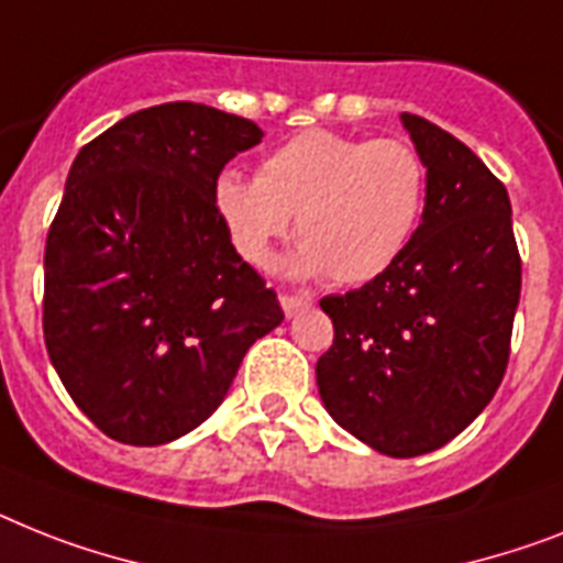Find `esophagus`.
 Returning <instances> with one entry per match:
<instances>
[{
  "mask_svg": "<svg viewBox=\"0 0 563 563\" xmlns=\"http://www.w3.org/2000/svg\"><path fill=\"white\" fill-rule=\"evenodd\" d=\"M278 305H282V310H285L287 319H292V316L301 313V310L308 308L310 301L305 299V296H287V292H282V296H278Z\"/></svg>",
  "mask_w": 563,
  "mask_h": 563,
  "instance_id": "1",
  "label": "esophagus"
}]
</instances>
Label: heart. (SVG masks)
Here are the masks:
<instances>
[{"label":"heart","instance_id":"obj_1","mask_svg":"<svg viewBox=\"0 0 563 563\" xmlns=\"http://www.w3.org/2000/svg\"><path fill=\"white\" fill-rule=\"evenodd\" d=\"M429 192L426 161L408 141H362L308 129L262 161L258 178L221 172L212 207L244 262L264 267L296 216L292 276L331 273L362 285L383 276L415 239Z\"/></svg>","mask_w":563,"mask_h":563}]
</instances>
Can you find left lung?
Here are the masks:
<instances>
[{
    "mask_svg": "<svg viewBox=\"0 0 563 563\" xmlns=\"http://www.w3.org/2000/svg\"><path fill=\"white\" fill-rule=\"evenodd\" d=\"M429 169L415 239L397 262L319 305L333 345L316 362L328 415L388 457L454 440L489 406L521 299L512 203L481 157L417 114H399Z\"/></svg>",
    "mask_w": 563,
    "mask_h": 563,
    "instance_id": "8db88e82",
    "label": "left lung"
}]
</instances>
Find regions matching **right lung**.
<instances>
[{"mask_svg": "<svg viewBox=\"0 0 563 563\" xmlns=\"http://www.w3.org/2000/svg\"><path fill=\"white\" fill-rule=\"evenodd\" d=\"M262 137L239 114L164 103L74 157L45 244L42 331L65 391L118 443L198 429L285 319L212 207L221 169Z\"/></svg>", "mask_w": 563, "mask_h": 563, "instance_id": "obj_1", "label": "right lung"}]
</instances>
